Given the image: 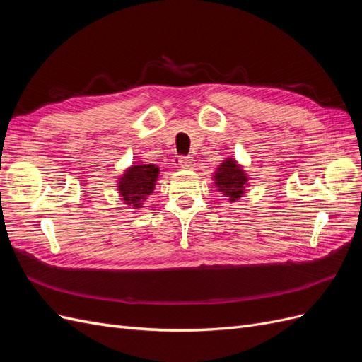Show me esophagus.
Here are the masks:
<instances>
[{
    "label": "esophagus",
    "instance_id": "obj_1",
    "mask_svg": "<svg viewBox=\"0 0 362 362\" xmlns=\"http://www.w3.org/2000/svg\"><path fill=\"white\" fill-rule=\"evenodd\" d=\"M178 164L181 168L184 169H192L194 166V160L192 157H185V156H181L178 158Z\"/></svg>",
    "mask_w": 362,
    "mask_h": 362
}]
</instances>
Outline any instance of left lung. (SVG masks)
I'll use <instances>...</instances> for the list:
<instances>
[{"mask_svg":"<svg viewBox=\"0 0 362 362\" xmlns=\"http://www.w3.org/2000/svg\"><path fill=\"white\" fill-rule=\"evenodd\" d=\"M214 181L218 187V192H223L229 201H237L242 198L245 187L247 184V177L245 170L238 166L235 160L226 158L214 173Z\"/></svg>","mask_w":362,"mask_h":362,"instance_id":"1","label":"left lung"}]
</instances>
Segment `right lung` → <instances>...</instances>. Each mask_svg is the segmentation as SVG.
Returning <instances> with one entry per match:
<instances>
[{
    "label": "right lung",
    "mask_w": 362,
    "mask_h": 362,
    "mask_svg": "<svg viewBox=\"0 0 362 362\" xmlns=\"http://www.w3.org/2000/svg\"><path fill=\"white\" fill-rule=\"evenodd\" d=\"M160 169L154 164H133L120 177L117 189L127 205L140 208L144 205L148 194L154 192L156 181L158 178Z\"/></svg>",
    "instance_id": "1"
}]
</instances>
